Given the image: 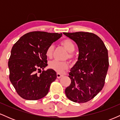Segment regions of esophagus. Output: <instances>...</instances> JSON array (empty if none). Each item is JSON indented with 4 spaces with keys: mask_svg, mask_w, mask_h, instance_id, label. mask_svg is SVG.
Wrapping results in <instances>:
<instances>
[{
    "mask_svg": "<svg viewBox=\"0 0 120 120\" xmlns=\"http://www.w3.org/2000/svg\"><path fill=\"white\" fill-rule=\"evenodd\" d=\"M63 76V74H60V73H57V78H61Z\"/></svg>",
    "mask_w": 120,
    "mask_h": 120,
    "instance_id": "obj_1",
    "label": "esophagus"
}]
</instances>
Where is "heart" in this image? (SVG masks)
Here are the masks:
<instances>
[{
  "label": "heart",
  "instance_id": "1",
  "mask_svg": "<svg viewBox=\"0 0 120 120\" xmlns=\"http://www.w3.org/2000/svg\"><path fill=\"white\" fill-rule=\"evenodd\" d=\"M61 45L68 52V54L67 57L70 59H73L74 56L73 52L75 49V46L73 41L69 39H65L61 41ZM53 50H54V46L53 45H49L47 48L46 51V55L47 57L51 58L53 55ZM49 68L56 71L58 73H62L68 68L69 63L67 61H59L53 60V61L49 62Z\"/></svg>",
  "mask_w": 120,
  "mask_h": 120
}]
</instances>
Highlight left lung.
Instances as JSON below:
<instances>
[{
    "label": "left lung",
    "instance_id": "1",
    "mask_svg": "<svg viewBox=\"0 0 120 120\" xmlns=\"http://www.w3.org/2000/svg\"><path fill=\"white\" fill-rule=\"evenodd\" d=\"M76 43L78 61L69 73L71 83L65 90L71 101H90L102 90L109 67L108 50L100 38L92 33H63Z\"/></svg>",
    "mask_w": 120,
    "mask_h": 120
}]
</instances>
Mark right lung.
<instances>
[{
    "label": "right lung",
    "mask_w": 120,
    "mask_h": 120,
    "mask_svg": "<svg viewBox=\"0 0 120 120\" xmlns=\"http://www.w3.org/2000/svg\"><path fill=\"white\" fill-rule=\"evenodd\" d=\"M61 36V33L32 31L22 36L12 47L8 61L9 79L23 99L38 100L49 93L57 77L56 71L49 69L39 75L37 72L47 66V48Z\"/></svg>",
    "instance_id": "1"
}]
</instances>
